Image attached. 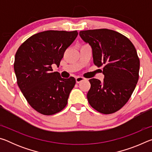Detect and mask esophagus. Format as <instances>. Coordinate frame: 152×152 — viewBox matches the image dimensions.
Wrapping results in <instances>:
<instances>
[{
    "label": "esophagus",
    "mask_w": 152,
    "mask_h": 152,
    "mask_svg": "<svg viewBox=\"0 0 152 152\" xmlns=\"http://www.w3.org/2000/svg\"><path fill=\"white\" fill-rule=\"evenodd\" d=\"M84 80H86V78H83V77L78 76V77H77V78H76V83H80V82Z\"/></svg>",
    "instance_id": "obj_1"
}]
</instances>
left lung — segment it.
I'll return each instance as SVG.
<instances>
[{
	"instance_id": "8db88e82",
	"label": "left lung",
	"mask_w": 152,
	"mask_h": 152,
	"mask_svg": "<svg viewBox=\"0 0 152 152\" xmlns=\"http://www.w3.org/2000/svg\"><path fill=\"white\" fill-rule=\"evenodd\" d=\"M79 35L91 45L94 64L103 66V81L89 80V104L103 114L115 113L127 103L137 83L140 63L137 51L127 37L113 30L81 31Z\"/></svg>"
}]
</instances>
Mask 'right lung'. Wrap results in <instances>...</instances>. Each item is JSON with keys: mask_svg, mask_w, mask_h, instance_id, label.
<instances>
[{"mask_svg": "<svg viewBox=\"0 0 152 152\" xmlns=\"http://www.w3.org/2000/svg\"><path fill=\"white\" fill-rule=\"evenodd\" d=\"M77 31H45L22 43L15 58L17 84L31 107L45 115L61 111L76 84L74 77L62 78L51 66L59 67L64 53L78 35Z\"/></svg>", "mask_w": 152, "mask_h": 152, "instance_id": "1", "label": "right lung"}]
</instances>
